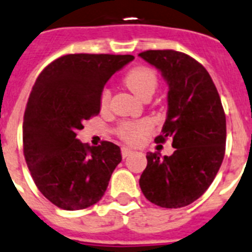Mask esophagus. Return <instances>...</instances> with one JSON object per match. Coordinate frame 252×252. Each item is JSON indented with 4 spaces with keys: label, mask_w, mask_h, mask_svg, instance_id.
Segmentation results:
<instances>
[{
    "label": "esophagus",
    "mask_w": 252,
    "mask_h": 252,
    "mask_svg": "<svg viewBox=\"0 0 252 252\" xmlns=\"http://www.w3.org/2000/svg\"><path fill=\"white\" fill-rule=\"evenodd\" d=\"M133 153V150H130V148L128 147H123L122 148V156H123V158H126V157L130 156Z\"/></svg>",
    "instance_id": "1"
}]
</instances>
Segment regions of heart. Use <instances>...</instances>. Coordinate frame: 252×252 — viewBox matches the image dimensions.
Segmentation results:
<instances>
[{"label": "heart", "instance_id": "obj_1", "mask_svg": "<svg viewBox=\"0 0 252 252\" xmlns=\"http://www.w3.org/2000/svg\"><path fill=\"white\" fill-rule=\"evenodd\" d=\"M124 84L128 87L135 96L139 99L144 100L146 97H151L155 94L158 85L156 72L152 68L138 65L134 68L129 69L123 78ZM110 101V91L109 90H102L100 95V105L105 109ZM151 129L150 123L147 122H141V123H124L120 126V135L123 139L132 143H137L143 138V135Z\"/></svg>", "mask_w": 252, "mask_h": 252}]
</instances>
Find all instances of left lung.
Listing matches in <instances>:
<instances>
[{
  "label": "left lung",
  "mask_w": 252,
  "mask_h": 252,
  "mask_svg": "<svg viewBox=\"0 0 252 252\" xmlns=\"http://www.w3.org/2000/svg\"><path fill=\"white\" fill-rule=\"evenodd\" d=\"M139 57L167 84V113L156 142L171 139V156L147 152L139 179L143 195L162 208H181L213 183L226 150V115L207 69L176 50H147Z\"/></svg>",
  "instance_id": "8db88e82"
}]
</instances>
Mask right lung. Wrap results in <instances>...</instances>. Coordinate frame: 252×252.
<instances>
[{
  "mask_svg": "<svg viewBox=\"0 0 252 252\" xmlns=\"http://www.w3.org/2000/svg\"><path fill=\"white\" fill-rule=\"evenodd\" d=\"M133 60L129 54H68L35 81L24 115V155L35 185L57 207L85 209L106 191L122 161L119 146L89 147L76 135L85 120L100 113L109 78Z\"/></svg>",
  "mask_w": 252,
  "mask_h": 252,
  "instance_id": "right-lung-1",
  "label": "right lung"
}]
</instances>
